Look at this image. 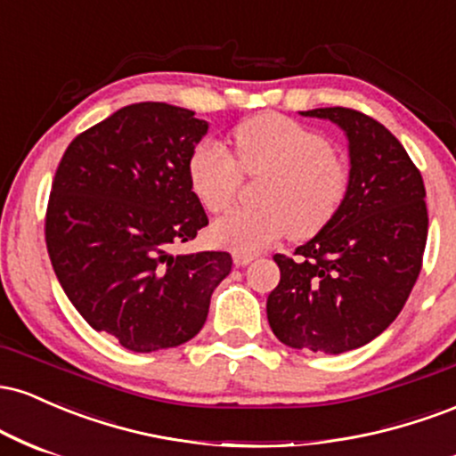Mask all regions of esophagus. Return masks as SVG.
I'll return each mask as SVG.
<instances>
[{"label": "esophagus", "instance_id": "esophagus-1", "mask_svg": "<svg viewBox=\"0 0 456 456\" xmlns=\"http://www.w3.org/2000/svg\"><path fill=\"white\" fill-rule=\"evenodd\" d=\"M253 259H255V255H248V253H233V264L238 265V268H244V265H248Z\"/></svg>", "mask_w": 456, "mask_h": 456}]
</instances>
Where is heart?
Here are the masks:
<instances>
[{"instance_id":"1","label":"heart","mask_w":456,"mask_h":456,"mask_svg":"<svg viewBox=\"0 0 456 456\" xmlns=\"http://www.w3.org/2000/svg\"><path fill=\"white\" fill-rule=\"evenodd\" d=\"M233 156L218 141H203L188 160V180L208 212H223L238 195L246 175L261 180L257 208H235L214 221L210 238L235 253H259L291 233L317 235L341 210L349 191L347 165L332 145L279 113H261L233 130Z\"/></svg>"}]
</instances>
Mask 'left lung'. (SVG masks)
Instances as JSON below:
<instances>
[{
  "label": "left lung",
  "instance_id": "1",
  "mask_svg": "<svg viewBox=\"0 0 456 456\" xmlns=\"http://www.w3.org/2000/svg\"><path fill=\"white\" fill-rule=\"evenodd\" d=\"M300 115L345 133L349 191L294 259L274 255L281 282L268 296V322L289 347L343 354L379 337L411 294L427 244L425 182L399 139L369 115L345 107Z\"/></svg>",
  "mask_w": 456,
  "mask_h": 456
}]
</instances>
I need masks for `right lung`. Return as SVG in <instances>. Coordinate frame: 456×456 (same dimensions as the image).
Here are the masks:
<instances>
[{
  "label": "right lung",
  "mask_w": 456,
  "mask_h": 456,
  "mask_svg": "<svg viewBox=\"0 0 456 456\" xmlns=\"http://www.w3.org/2000/svg\"><path fill=\"white\" fill-rule=\"evenodd\" d=\"M208 122L167 102L119 109L68 145L46 208L61 289L98 332L148 354L191 341L232 272L224 250L174 255L208 224L188 160Z\"/></svg>",
  "instance_id": "obj_1"
}]
</instances>
